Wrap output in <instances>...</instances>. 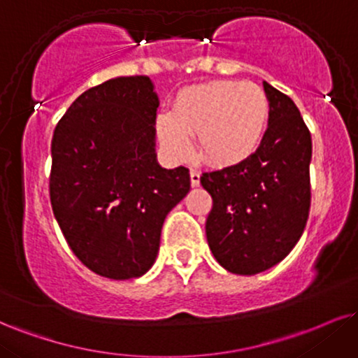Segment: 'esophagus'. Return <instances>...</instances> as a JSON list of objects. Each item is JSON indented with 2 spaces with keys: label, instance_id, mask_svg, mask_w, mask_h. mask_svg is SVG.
<instances>
[{
  "label": "esophagus",
  "instance_id": "esophagus-1",
  "mask_svg": "<svg viewBox=\"0 0 358 358\" xmlns=\"http://www.w3.org/2000/svg\"><path fill=\"white\" fill-rule=\"evenodd\" d=\"M189 174H191V184H192V186H199V184H201V174H199V172H197L196 169H191Z\"/></svg>",
  "mask_w": 358,
  "mask_h": 358
}]
</instances>
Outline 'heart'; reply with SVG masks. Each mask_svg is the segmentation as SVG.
Wrapping results in <instances>:
<instances>
[{"mask_svg":"<svg viewBox=\"0 0 358 358\" xmlns=\"http://www.w3.org/2000/svg\"><path fill=\"white\" fill-rule=\"evenodd\" d=\"M268 116L271 103L262 87L244 81H213L180 91L172 113L157 116L156 129L174 159L191 156V136H197L207 161L232 166L257 151Z\"/></svg>","mask_w":358,"mask_h":358,"instance_id":"b5f03b06","label":"heart"}]
</instances>
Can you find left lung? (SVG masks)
Masks as SVG:
<instances>
[{"label": "left lung", "instance_id": "obj_1", "mask_svg": "<svg viewBox=\"0 0 358 358\" xmlns=\"http://www.w3.org/2000/svg\"><path fill=\"white\" fill-rule=\"evenodd\" d=\"M271 116L262 143L239 164L202 172L213 197L206 236L226 271L254 275L294 249L310 210L312 138L289 96L264 81Z\"/></svg>", "mask_w": 358, "mask_h": 358}]
</instances>
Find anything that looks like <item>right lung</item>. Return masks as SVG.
<instances>
[{
    "label": "right lung",
    "mask_w": 358,
    "mask_h": 358,
    "mask_svg": "<svg viewBox=\"0 0 358 358\" xmlns=\"http://www.w3.org/2000/svg\"><path fill=\"white\" fill-rule=\"evenodd\" d=\"M157 108L148 76L114 78L83 92L52 134V213L74 255L108 279L151 268L166 215L191 189L187 167L157 164Z\"/></svg>",
    "instance_id": "1"
}]
</instances>
